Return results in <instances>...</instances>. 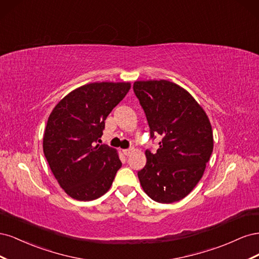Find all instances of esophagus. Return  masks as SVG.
<instances>
[{
    "mask_svg": "<svg viewBox=\"0 0 259 259\" xmlns=\"http://www.w3.org/2000/svg\"><path fill=\"white\" fill-rule=\"evenodd\" d=\"M133 151H134V149H133V148H130V149H124V150H122V152H123V154H124V155H130Z\"/></svg>",
    "mask_w": 259,
    "mask_h": 259,
    "instance_id": "1",
    "label": "esophagus"
}]
</instances>
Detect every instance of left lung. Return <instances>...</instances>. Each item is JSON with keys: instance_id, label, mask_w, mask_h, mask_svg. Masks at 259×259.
Returning <instances> with one entry per match:
<instances>
[{"instance_id": "obj_1", "label": "left lung", "mask_w": 259, "mask_h": 259, "mask_svg": "<svg viewBox=\"0 0 259 259\" xmlns=\"http://www.w3.org/2000/svg\"><path fill=\"white\" fill-rule=\"evenodd\" d=\"M134 92L145 110L151 137L163 138L138 178L159 203L184 199L200 182L213 152V130L204 109L182 86L167 80L136 81Z\"/></svg>"}]
</instances>
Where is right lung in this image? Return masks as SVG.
I'll return each instance as SVG.
<instances>
[{"instance_id":"obj_1","label":"right lung","mask_w":259,"mask_h":259,"mask_svg":"<svg viewBox=\"0 0 259 259\" xmlns=\"http://www.w3.org/2000/svg\"><path fill=\"white\" fill-rule=\"evenodd\" d=\"M131 90L130 82H95L80 86L52 110L43 135V151L52 173L74 200L104 195L122 166L116 149L95 145L105 121Z\"/></svg>"}]
</instances>
